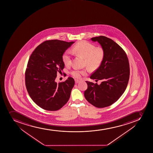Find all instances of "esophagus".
<instances>
[{
	"instance_id": "34e87169",
	"label": "esophagus",
	"mask_w": 153,
	"mask_h": 153,
	"mask_svg": "<svg viewBox=\"0 0 153 153\" xmlns=\"http://www.w3.org/2000/svg\"><path fill=\"white\" fill-rule=\"evenodd\" d=\"M75 82L76 84H77L80 82V81L79 80H77V79H76V80H75Z\"/></svg>"
}]
</instances>
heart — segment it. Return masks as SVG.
<instances>
[{"label":"heart","mask_w":153,"mask_h":153,"mask_svg":"<svg viewBox=\"0 0 153 153\" xmlns=\"http://www.w3.org/2000/svg\"><path fill=\"white\" fill-rule=\"evenodd\" d=\"M74 51L80 56L85 58L86 64L92 69L98 68L103 62L105 56V51L101 47H96L95 46L87 41H81L76 44L73 48ZM63 61L66 66H68L72 63L71 52L67 50L62 56ZM86 73L84 70L74 69L71 72V75L75 78H79L82 75Z\"/></svg>","instance_id":"heart-1"}]
</instances>
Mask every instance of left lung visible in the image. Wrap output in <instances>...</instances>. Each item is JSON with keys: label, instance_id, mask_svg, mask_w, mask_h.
<instances>
[{"label": "left lung", "instance_id": "1", "mask_svg": "<svg viewBox=\"0 0 153 153\" xmlns=\"http://www.w3.org/2000/svg\"><path fill=\"white\" fill-rule=\"evenodd\" d=\"M97 41L105 51L103 62L90 78L100 85L86 81L88 88L84 96L88 102L97 108H104L115 103L127 88L130 77V66L124 50L110 38L104 36L91 39Z\"/></svg>", "mask_w": 153, "mask_h": 153}]
</instances>
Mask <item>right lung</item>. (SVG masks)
I'll return each mask as SVG.
<instances>
[{
  "label": "right lung",
  "instance_id": "1",
  "mask_svg": "<svg viewBox=\"0 0 153 153\" xmlns=\"http://www.w3.org/2000/svg\"><path fill=\"white\" fill-rule=\"evenodd\" d=\"M75 42L59 40L44 41L29 58L25 71V85L34 102L48 111H57L69 99L75 81L68 77L65 82H55L57 73L64 68L62 56Z\"/></svg>",
  "mask_w": 153,
  "mask_h": 153
}]
</instances>
